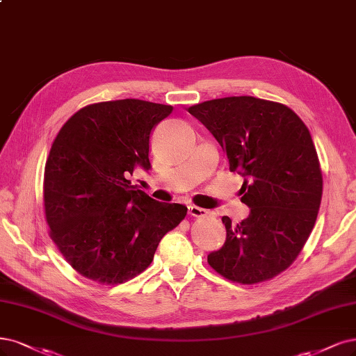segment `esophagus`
Here are the masks:
<instances>
[{"mask_svg":"<svg viewBox=\"0 0 356 356\" xmlns=\"http://www.w3.org/2000/svg\"><path fill=\"white\" fill-rule=\"evenodd\" d=\"M188 213L191 215V216H203V215H206L207 213V211H204V209H202V207H199V206H194V204H188Z\"/></svg>","mask_w":356,"mask_h":356,"instance_id":"esophagus-1","label":"esophagus"}]
</instances>
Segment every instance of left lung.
I'll use <instances>...</instances> for the list:
<instances>
[{"label":"left lung","mask_w":356,"mask_h":356,"mask_svg":"<svg viewBox=\"0 0 356 356\" xmlns=\"http://www.w3.org/2000/svg\"><path fill=\"white\" fill-rule=\"evenodd\" d=\"M188 113L244 178L241 202L250 207L237 225L222 216L227 238L207 262L243 284L283 273L305 246L321 204L323 174L309 129L287 106L250 95L204 102Z\"/></svg>","instance_id":"8db88e82"}]
</instances>
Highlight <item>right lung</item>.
Returning <instances> with one entry per match:
<instances>
[{"instance_id":"1","label":"right lung","mask_w":356,"mask_h":356,"mask_svg":"<svg viewBox=\"0 0 356 356\" xmlns=\"http://www.w3.org/2000/svg\"><path fill=\"white\" fill-rule=\"evenodd\" d=\"M172 106L125 99L81 108L60 129L45 165L50 236L73 269L118 284L143 273L162 237L187 215L131 186L152 169L150 138Z\"/></svg>"}]
</instances>
